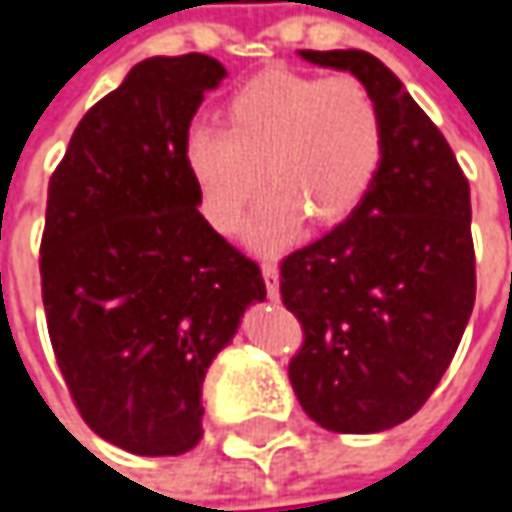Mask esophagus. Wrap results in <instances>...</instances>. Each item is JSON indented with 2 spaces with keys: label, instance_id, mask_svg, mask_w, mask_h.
<instances>
[{
  "label": "esophagus",
  "instance_id": "esophagus-1",
  "mask_svg": "<svg viewBox=\"0 0 512 512\" xmlns=\"http://www.w3.org/2000/svg\"><path fill=\"white\" fill-rule=\"evenodd\" d=\"M260 272H263V281H266V295H269L272 301H278V298H281V286H278V263L266 260V263L260 266Z\"/></svg>",
  "mask_w": 512,
  "mask_h": 512
}]
</instances>
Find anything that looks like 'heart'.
I'll use <instances>...</instances> for the list:
<instances>
[{
  "instance_id": "b5f03b06",
  "label": "heart",
  "mask_w": 512,
  "mask_h": 512,
  "mask_svg": "<svg viewBox=\"0 0 512 512\" xmlns=\"http://www.w3.org/2000/svg\"><path fill=\"white\" fill-rule=\"evenodd\" d=\"M385 127L376 98L356 77L272 69L246 80L226 104V130L194 124L182 156L202 217L234 234L263 185L249 243L278 252L310 217L333 226L368 196L382 165Z\"/></svg>"
}]
</instances>
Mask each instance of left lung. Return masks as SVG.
I'll return each mask as SVG.
<instances>
[{
  "label": "left lung",
  "mask_w": 512,
  "mask_h": 512,
  "mask_svg": "<svg viewBox=\"0 0 512 512\" xmlns=\"http://www.w3.org/2000/svg\"><path fill=\"white\" fill-rule=\"evenodd\" d=\"M298 54L368 86L385 150L350 217L281 263V298L304 327L289 382L321 429L374 435L432 397L472 316L469 182L432 118L374 54Z\"/></svg>",
  "instance_id": "left-lung-1"
}]
</instances>
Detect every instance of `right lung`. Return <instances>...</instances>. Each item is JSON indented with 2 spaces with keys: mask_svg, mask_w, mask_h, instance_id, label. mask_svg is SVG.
<instances>
[{
  "mask_svg": "<svg viewBox=\"0 0 512 512\" xmlns=\"http://www.w3.org/2000/svg\"><path fill=\"white\" fill-rule=\"evenodd\" d=\"M226 77L208 54L150 57L92 106L48 182L40 246L48 336L86 426L133 455L202 437V382L260 266L199 214L182 144Z\"/></svg>",
  "mask_w": 512,
  "mask_h": 512,
  "instance_id": "1",
  "label": "right lung"
}]
</instances>
